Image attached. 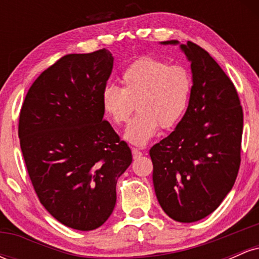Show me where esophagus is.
Wrapping results in <instances>:
<instances>
[{
    "instance_id": "34e87169",
    "label": "esophagus",
    "mask_w": 259,
    "mask_h": 259,
    "mask_svg": "<svg viewBox=\"0 0 259 259\" xmlns=\"http://www.w3.org/2000/svg\"><path fill=\"white\" fill-rule=\"evenodd\" d=\"M132 153H133V157L134 158H140V157L144 154V152H141V151L139 150V148H132Z\"/></svg>"
}]
</instances>
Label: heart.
Returning a JSON list of instances; mask_svg holds the SVG:
<instances>
[{"label": "heart", "instance_id": "obj_1", "mask_svg": "<svg viewBox=\"0 0 259 259\" xmlns=\"http://www.w3.org/2000/svg\"><path fill=\"white\" fill-rule=\"evenodd\" d=\"M120 88L108 85L101 94L103 112L115 125L138 114L127 124L123 138L134 146L147 145L159 126H174L186 111L192 80L181 65H169L156 58H142L120 75Z\"/></svg>", "mask_w": 259, "mask_h": 259}]
</instances>
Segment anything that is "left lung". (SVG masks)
<instances>
[{"mask_svg": "<svg viewBox=\"0 0 259 259\" xmlns=\"http://www.w3.org/2000/svg\"><path fill=\"white\" fill-rule=\"evenodd\" d=\"M179 45L191 64L189 106L174 132L150 150L162 209L192 223L214 212L236 180L243 126L239 95L224 70L200 46Z\"/></svg>", "mask_w": 259, "mask_h": 259, "instance_id": "left-lung-1", "label": "left lung"}]
</instances>
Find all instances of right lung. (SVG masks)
<instances>
[{
  "mask_svg": "<svg viewBox=\"0 0 259 259\" xmlns=\"http://www.w3.org/2000/svg\"><path fill=\"white\" fill-rule=\"evenodd\" d=\"M113 61L106 49L64 56L35 80L19 115L20 148L38 200L53 218L81 231L109 218L118 178L133 160L103 120L101 94Z\"/></svg>",
  "mask_w": 259,
  "mask_h": 259,
  "instance_id": "right-lung-1",
  "label": "right lung"
}]
</instances>
